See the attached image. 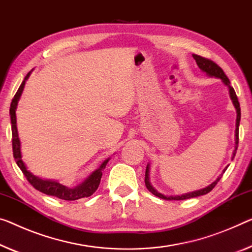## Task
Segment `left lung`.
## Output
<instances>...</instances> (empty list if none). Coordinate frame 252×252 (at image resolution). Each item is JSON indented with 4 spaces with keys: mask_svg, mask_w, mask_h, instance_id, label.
I'll list each match as a JSON object with an SVG mask.
<instances>
[{
    "mask_svg": "<svg viewBox=\"0 0 252 252\" xmlns=\"http://www.w3.org/2000/svg\"><path fill=\"white\" fill-rule=\"evenodd\" d=\"M193 59H195L197 65L200 68V71H203L204 73H206V75L211 76V77H216V79H220L224 86H226L227 89H229V94H230V98L232 100V103L235 108V111H237V121H235V145H234V150H233V156H232V160H233L235 157V153H237L238 150V144H239V125H240V119H241V109H240V103L238 101V96L235 94L234 89L231 87L230 80L227 79V76L225 75V73L223 72V69L220 68L218 64H215L213 61H210L207 59H204V57L199 56V55H192ZM227 169V166L223 170V173L225 172V170ZM223 173L218 177L214 183H212L211 185H208L207 187H205L203 189H199V190H195L191 192H187V193H183V195H177V196H168V195H163L160 191H158L156 188L153 187L152 184L150 181V164L146 165V171H145V186L146 188L149 189V191H151L153 195H156L158 197H160L162 199H166V200H184V199H188V198H192V197H198L202 195H206L207 192H210L213 188L215 187L216 184L219 183L220 178H222Z\"/></svg>",
    "mask_w": 252,
    "mask_h": 252,
    "instance_id": "8db88e82",
    "label": "left lung"
}]
</instances>
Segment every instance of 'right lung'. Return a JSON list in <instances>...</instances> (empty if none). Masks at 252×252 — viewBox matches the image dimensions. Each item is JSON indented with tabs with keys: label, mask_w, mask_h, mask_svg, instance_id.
Returning a JSON list of instances; mask_svg holds the SVG:
<instances>
[{
	"label": "right lung",
	"mask_w": 252,
	"mask_h": 252,
	"mask_svg": "<svg viewBox=\"0 0 252 252\" xmlns=\"http://www.w3.org/2000/svg\"><path fill=\"white\" fill-rule=\"evenodd\" d=\"M32 72V71H30L28 74L26 75L25 80L22 81L21 86L19 87L17 94H15L10 106L11 125H12L11 126V128H12V148H13L14 160L17 162L19 168L21 169L23 175L26 176L27 180H28L29 183L37 189V190L44 192L46 195L55 196L57 198L64 199V200H76L80 198H84V197L91 196L99 187L100 180H101V177H102V171L103 169L106 168L108 161L110 160L109 158H106V160L101 163V165H100L96 170H94V171L92 172L91 175L83 181V183H81L80 185H77L76 187H73V188H69L67 186L62 185L56 180L42 179V178H39L38 176H34L32 172H30L29 170L27 169V165L22 160L21 143H20V138H19L18 128H17V115H15V110H17L18 101L22 94L26 81L29 79Z\"/></svg>",
	"instance_id": "1"
}]
</instances>
